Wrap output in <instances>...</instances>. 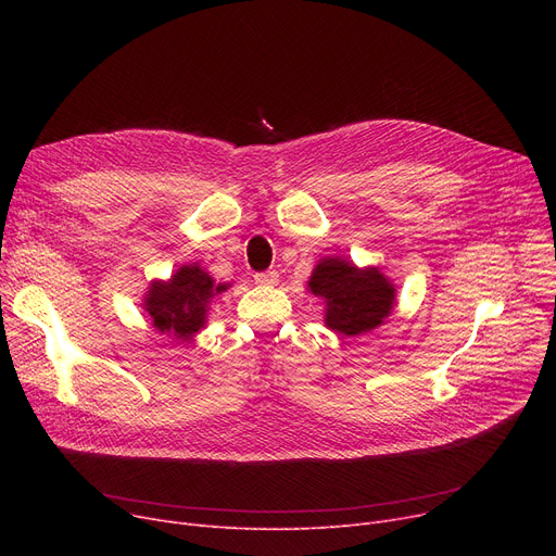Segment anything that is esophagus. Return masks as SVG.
<instances>
[{
    "instance_id": "esophagus-1",
    "label": "esophagus",
    "mask_w": 556,
    "mask_h": 556,
    "mask_svg": "<svg viewBox=\"0 0 556 556\" xmlns=\"http://www.w3.org/2000/svg\"><path fill=\"white\" fill-rule=\"evenodd\" d=\"M277 279H279L277 270H266V273H256L254 275V281L258 286H273V283H277Z\"/></svg>"
}]
</instances>
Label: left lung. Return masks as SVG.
Listing matches in <instances>:
<instances>
[{
	"label": "left lung",
	"instance_id": "left-lung-1",
	"mask_svg": "<svg viewBox=\"0 0 556 556\" xmlns=\"http://www.w3.org/2000/svg\"><path fill=\"white\" fill-rule=\"evenodd\" d=\"M306 290L325 302V327L346 338L381 327L396 304V288L381 268H358L344 256L319 258Z\"/></svg>",
	"mask_w": 556,
	"mask_h": 556
}]
</instances>
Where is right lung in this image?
<instances>
[{
    "instance_id": "obj_1",
    "label": "right lung",
    "mask_w": 556,
    "mask_h": 556,
    "mask_svg": "<svg viewBox=\"0 0 556 556\" xmlns=\"http://www.w3.org/2000/svg\"><path fill=\"white\" fill-rule=\"evenodd\" d=\"M229 283L216 279L200 268V263H185L168 279H153L146 288L141 308L151 325L162 336L175 340H191L207 327L212 300L225 293Z\"/></svg>"
}]
</instances>
